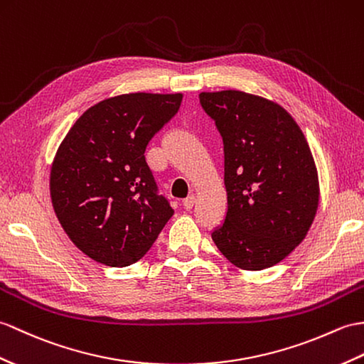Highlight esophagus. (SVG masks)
Instances as JSON below:
<instances>
[{
    "label": "esophagus",
    "instance_id": "34e87169",
    "mask_svg": "<svg viewBox=\"0 0 364 364\" xmlns=\"http://www.w3.org/2000/svg\"><path fill=\"white\" fill-rule=\"evenodd\" d=\"M193 205H196V196H189L188 198L183 200V206H184L186 209H192Z\"/></svg>",
    "mask_w": 364,
    "mask_h": 364
}]
</instances>
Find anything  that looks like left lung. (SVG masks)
Instances as JSON below:
<instances>
[{
    "mask_svg": "<svg viewBox=\"0 0 364 364\" xmlns=\"http://www.w3.org/2000/svg\"><path fill=\"white\" fill-rule=\"evenodd\" d=\"M223 138L225 223L213 232L222 255L247 272L279 264L306 239L319 180L306 136L273 100L239 90L200 92Z\"/></svg>",
    "mask_w": 364,
    "mask_h": 364,
    "instance_id": "8db88e82",
    "label": "left lung"
}]
</instances>
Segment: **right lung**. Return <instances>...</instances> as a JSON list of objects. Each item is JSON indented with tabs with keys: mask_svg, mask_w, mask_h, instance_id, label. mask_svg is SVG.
Returning a JSON list of instances; mask_svg holds the SVG:
<instances>
[{
	"mask_svg": "<svg viewBox=\"0 0 364 364\" xmlns=\"http://www.w3.org/2000/svg\"><path fill=\"white\" fill-rule=\"evenodd\" d=\"M181 100V92L104 99L74 122L58 146L49 173L54 213L75 247L99 264L138 262L173 215L156 193L146 147Z\"/></svg>",
	"mask_w": 364,
	"mask_h": 364,
	"instance_id": "right-lung-1",
	"label": "right lung"
}]
</instances>
